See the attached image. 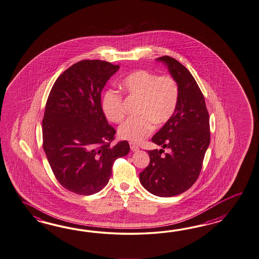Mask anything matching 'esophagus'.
<instances>
[{
  "label": "esophagus",
  "instance_id": "1",
  "mask_svg": "<svg viewBox=\"0 0 259 259\" xmlns=\"http://www.w3.org/2000/svg\"><path fill=\"white\" fill-rule=\"evenodd\" d=\"M130 146H131V149H132L133 152H136V151L139 150V146H136V145L133 144V143H130Z\"/></svg>",
  "mask_w": 259,
  "mask_h": 259
}]
</instances>
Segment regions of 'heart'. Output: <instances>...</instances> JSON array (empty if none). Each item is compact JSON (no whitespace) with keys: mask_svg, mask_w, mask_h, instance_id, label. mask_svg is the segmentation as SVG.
Here are the masks:
<instances>
[{"mask_svg":"<svg viewBox=\"0 0 259 259\" xmlns=\"http://www.w3.org/2000/svg\"><path fill=\"white\" fill-rule=\"evenodd\" d=\"M122 88L130 95L140 98L139 116L130 117L118 127L121 139L140 143L154 131V124L162 126L171 119L179 102L177 81L171 76L137 70L126 76ZM102 109L108 119L118 123L124 118L122 97L114 90H108L102 100Z\"/></svg>","mask_w":259,"mask_h":259,"instance_id":"b5f03b06","label":"heart"}]
</instances>
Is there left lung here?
<instances>
[{"label": "left lung", "instance_id": "8db88e82", "mask_svg": "<svg viewBox=\"0 0 259 259\" xmlns=\"http://www.w3.org/2000/svg\"><path fill=\"white\" fill-rule=\"evenodd\" d=\"M177 81L179 97L171 119L152 137L163 149L147 151L150 162L140 172V182L154 195L170 197L190 189L199 177L210 142L209 116L204 96L191 72L170 56L156 59Z\"/></svg>", "mask_w": 259, "mask_h": 259}]
</instances>
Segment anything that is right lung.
<instances>
[{
	"instance_id": "add662e5",
	"label": "right lung",
	"mask_w": 259,
	"mask_h": 259,
	"mask_svg": "<svg viewBox=\"0 0 259 259\" xmlns=\"http://www.w3.org/2000/svg\"><path fill=\"white\" fill-rule=\"evenodd\" d=\"M118 69L119 65L105 61H80L60 75L49 95L43 148L55 178L70 192H100L114 160L130 152L126 141L111 146L115 131L101 107V92Z\"/></svg>"
}]
</instances>
